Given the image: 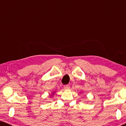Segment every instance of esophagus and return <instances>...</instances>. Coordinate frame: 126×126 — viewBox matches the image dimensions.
Instances as JSON below:
<instances>
[{
    "mask_svg": "<svg viewBox=\"0 0 126 126\" xmlns=\"http://www.w3.org/2000/svg\"><path fill=\"white\" fill-rule=\"evenodd\" d=\"M63 87H64L65 89H69L70 88V85L69 84H67V85H65L63 86Z\"/></svg>",
    "mask_w": 126,
    "mask_h": 126,
    "instance_id": "1",
    "label": "esophagus"
}]
</instances>
